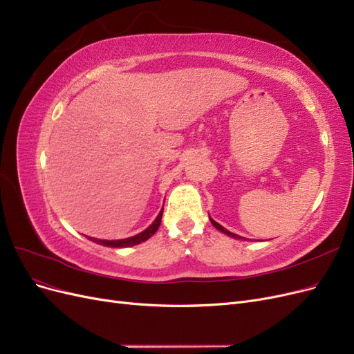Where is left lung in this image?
<instances>
[{
  "instance_id": "8db88e82",
  "label": "left lung",
  "mask_w": 354,
  "mask_h": 354,
  "mask_svg": "<svg viewBox=\"0 0 354 354\" xmlns=\"http://www.w3.org/2000/svg\"><path fill=\"white\" fill-rule=\"evenodd\" d=\"M209 220H211V223H212V226H214V227H216V229H217V230H220V232H223L224 234H227V236H230V238H234V239H243L242 236H238V234H234V233L229 232L227 229H224V227L221 226V224H218L217 221H214L211 217H209Z\"/></svg>"
}]
</instances>
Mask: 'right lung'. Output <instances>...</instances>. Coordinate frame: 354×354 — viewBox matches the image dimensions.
Returning <instances> with one entry per match:
<instances>
[{
    "label": "right lung",
    "instance_id": "add662e5",
    "mask_svg": "<svg viewBox=\"0 0 354 354\" xmlns=\"http://www.w3.org/2000/svg\"><path fill=\"white\" fill-rule=\"evenodd\" d=\"M162 212H164V208L160 209V212L158 214V217L155 218V221L151 224V226H149L146 230H143L142 233L136 234V236L127 238V239H118V241H104V239H95V238H88V239L95 242V243H100L103 246H111V248H127V246L138 245V243L147 241L149 238L152 236V234H155V232L158 230L159 224H160V218H162Z\"/></svg>",
    "mask_w": 354,
    "mask_h": 354
}]
</instances>
